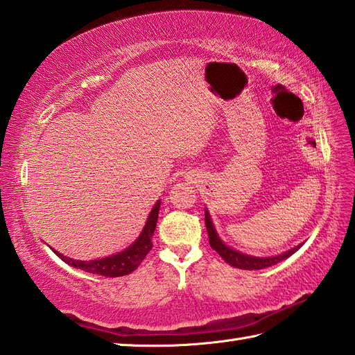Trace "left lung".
I'll list each match as a JSON object with an SVG mask.
<instances>
[{
	"mask_svg": "<svg viewBox=\"0 0 355 355\" xmlns=\"http://www.w3.org/2000/svg\"><path fill=\"white\" fill-rule=\"evenodd\" d=\"M205 220H206V227H207V233H209V244L210 247L214 248V250L221 256V258L229 263V266L232 267H236V268H241V270H262V268H267V267H271L275 266V263L281 262L286 258H290V256L297 252L300 247H302V244L300 245H296L294 248H291V250L285 252L282 254H277V256H270V258H258V256H250V254H244L241 253L238 250H235V248L232 247H227L225 245L223 241L220 239V236H218V233L212 224V220H210V215L206 210L205 214Z\"/></svg>",
	"mask_w": 355,
	"mask_h": 355,
	"instance_id": "8db88e82",
	"label": "left lung"
}]
</instances>
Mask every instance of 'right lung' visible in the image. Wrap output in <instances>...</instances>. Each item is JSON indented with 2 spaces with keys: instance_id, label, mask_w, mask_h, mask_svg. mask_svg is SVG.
<instances>
[{
  "instance_id": "1",
  "label": "right lung",
  "mask_w": 355,
  "mask_h": 355,
  "mask_svg": "<svg viewBox=\"0 0 355 355\" xmlns=\"http://www.w3.org/2000/svg\"><path fill=\"white\" fill-rule=\"evenodd\" d=\"M160 202L162 201L158 200L155 202V206L153 207V210H150L148 221L145 224V227H143L140 236L135 239L130 247L125 248L123 252L108 256V258L94 259V261H78V259L69 258V256H64L56 250L53 252H55L64 262L69 263V266L84 270L87 273L101 275L107 277H119V276L130 275L140 266L141 261L146 258V254L149 253L150 248H153V235H154L157 220H158Z\"/></svg>"
}]
</instances>
